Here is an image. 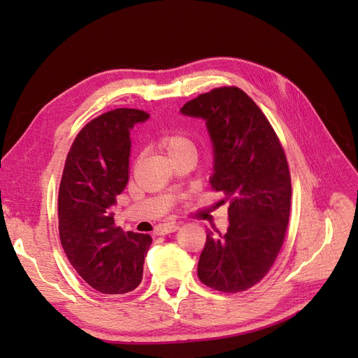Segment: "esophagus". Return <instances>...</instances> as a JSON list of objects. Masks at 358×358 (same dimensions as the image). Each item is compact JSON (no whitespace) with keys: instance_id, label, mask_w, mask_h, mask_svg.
I'll use <instances>...</instances> for the list:
<instances>
[{"instance_id":"esophagus-1","label":"esophagus","mask_w":358,"mask_h":358,"mask_svg":"<svg viewBox=\"0 0 358 358\" xmlns=\"http://www.w3.org/2000/svg\"><path fill=\"white\" fill-rule=\"evenodd\" d=\"M178 224H175V223H164V224H159L158 227H157V234L158 235H167V234H172V232H175L178 229Z\"/></svg>"}]
</instances>
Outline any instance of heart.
<instances>
[{
  "label": "heart",
  "instance_id": "b5f03b06",
  "mask_svg": "<svg viewBox=\"0 0 358 358\" xmlns=\"http://www.w3.org/2000/svg\"><path fill=\"white\" fill-rule=\"evenodd\" d=\"M159 146L167 152V155L171 158L177 157L180 154H185V152L194 150L192 141L189 140L187 135L181 132H171V134L163 135L162 140H159Z\"/></svg>",
  "mask_w": 358,
  "mask_h": 358
}]
</instances>
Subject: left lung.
<instances>
[{"mask_svg":"<svg viewBox=\"0 0 358 358\" xmlns=\"http://www.w3.org/2000/svg\"><path fill=\"white\" fill-rule=\"evenodd\" d=\"M180 112L206 121L214 149L210 186L229 200L226 234L208 232L199 278L222 292L260 281L283 245L291 175L283 148L260 108L238 87H218Z\"/></svg>","mask_w":358,"mask_h":358,"instance_id":"1","label":"left lung"}]
</instances>
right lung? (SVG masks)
<instances>
[{
    "label": "right lung",
    "mask_w": 358,
    "mask_h": 358,
    "mask_svg": "<svg viewBox=\"0 0 358 358\" xmlns=\"http://www.w3.org/2000/svg\"><path fill=\"white\" fill-rule=\"evenodd\" d=\"M149 120L138 109H115L90 121L66 158L58 194L59 240L78 275L103 294H126L141 283L150 235L113 223L115 196L129 180L131 131Z\"/></svg>",
    "instance_id": "1"
}]
</instances>
